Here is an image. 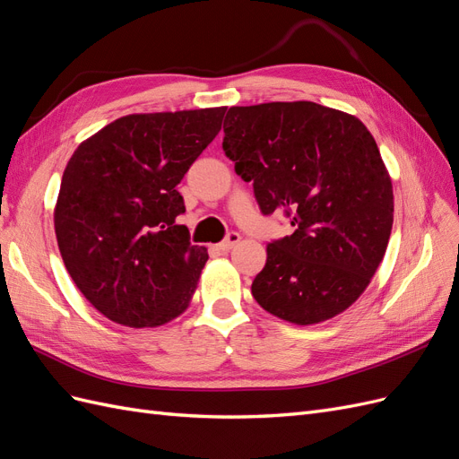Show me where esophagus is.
<instances>
[{
    "label": "esophagus",
    "mask_w": 459,
    "mask_h": 459,
    "mask_svg": "<svg viewBox=\"0 0 459 459\" xmlns=\"http://www.w3.org/2000/svg\"><path fill=\"white\" fill-rule=\"evenodd\" d=\"M241 241V235L238 233V231H231V233H228V238L221 241V243H218V248L220 251H224V253H228V251H231V248L238 245Z\"/></svg>",
    "instance_id": "obj_1"
}]
</instances>
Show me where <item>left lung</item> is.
<instances>
[{
	"mask_svg": "<svg viewBox=\"0 0 459 459\" xmlns=\"http://www.w3.org/2000/svg\"><path fill=\"white\" fill-rule=\"evenodd\" d=\"M226 155L253 182L262 214L295 231L266 247L255 277L260 307L295 325L335 317L358 300L393 230V182L362 120L312 101L231 107Z\"/></svg>",
	"mask_w": 459,
	"mask_h": 459,
	"instance_id": "obj_1",
	"label": "left lung"
}]
</instances>
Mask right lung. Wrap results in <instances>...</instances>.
<instances>
[{
    "instance_id": "add662e5",
    "label": "right lung",
    "mask_w": 459,
    "mask_h": 459,
    "mask_svg": "<svg viewBox=\"0 0 459 459\" xmlns=\"http://www.w3.org/2000/svg\"><path fill=\"white\" fill-rule=\"evenodd\" d=\"M226 108L122 117L68 160L55 235L80 293L110 322L159 327L189 307L208 253L176 221L186 212L176 187Z\"/></svg>"
}]
</instances>
